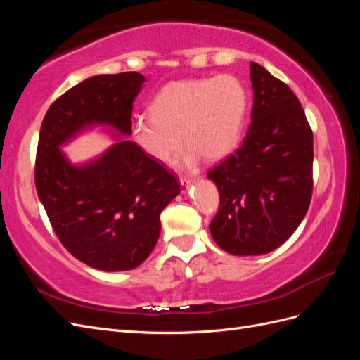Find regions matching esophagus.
I'll return each instance as SVG.
<instances>
[{"instance_id":"34e87169","label":"esophagus","mask_w":360,"mask_h":360,"mask_svg":"<svg viewBox=\"0 0 360 360\" xmlns=\"http://www.w3.org/2000/svg\"><path fill=\"white\" fill-rule=\"evenodd\" d=\"M180 184H181V193H186L189 191V186L192 184L191 179H180Z\"/></svg>"}]
</instances>
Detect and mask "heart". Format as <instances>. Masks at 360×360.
<instances>
[{
	"label": "heart",
	"instance_id": "1",
	"mask_svg": "<svg viewBox=\"0 0 360 360\" xmlns=\"http://www.w3.org/2000/svg\"><path fill=\"white\" fill-rule=\"evenodd\" d=\"M148 111L132 122L135 144L150 159L167 163L183 138L188 147L180 165L192 168L202 156L219 160L234 150L248 112V93L233 75L174 81L158 91Z\"/></svg>",
	"mask_w": 360,
	"mask_h": 360
}]
</instances>
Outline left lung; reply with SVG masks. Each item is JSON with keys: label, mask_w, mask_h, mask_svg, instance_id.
Instances as JSON below:
<instances>
[{"label": "left lung", "mask_w": 360, "mask_h": 360, "mask_svg": "<svg viewBox=\"0 0 360 360\" xmlns=\"http://www.w3.org/2000/svg\"><path fill=\"white\" fill-rule=\"evenodd\" d=\"M254 106L242 146L207 172L219 191L210 224L231 255H263L291 237L312 195V130L288 85L250 63Z\"/></svg>", "instance_id": "8db88e82"}]
</instances>
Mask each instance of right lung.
Segmentation results:
<instances>
[{
    "label": "right lung",
    "mask_w": 360,
    "mask_h": 360,
    "mask_svg": "<svg viewBox=\"0 0 360 360\" xmlns=\"http://www.w3.org/2000/svg\"><path fill=\"white\" fill-rule=\"evenodd\" d=\"M146 78L138 72L97 75L51 105L40 127L34 181L63 246L103 271L143 264L160 234V213L180 186L159 162L127 138ZM94 127L116 143L102 155L72 164L60 147Z\"/></svg>",
    "instance_id": "right-lung-1"
}]
</instances>
